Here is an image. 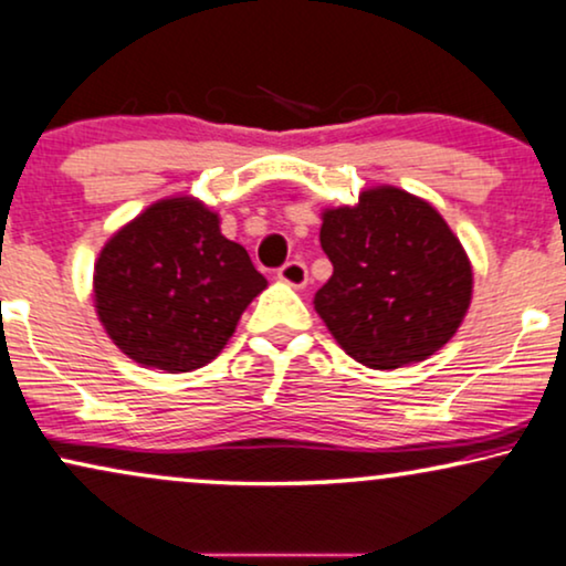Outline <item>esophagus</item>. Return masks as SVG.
Returning a JSON list of instances; mask_svg holds the SVG:
<instances>
[{"label": "esophagus", "mask_w": 566, "mask_h": 566, "mask_svg": "<svg viewBox=\"0 0 566 566\" xmlns=\"http://www.w3.org/2000/svg\"><path fill=\"white\" fill-rule=\"evenodd\" d=\"M277 277H281L283 283L293 285V289H304V285L310 283V270H306V265L301 260H291L277 270Z\"/></svg>", "instance_id": "esophagus-1"}]
</instances>
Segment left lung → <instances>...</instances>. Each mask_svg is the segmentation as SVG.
<instances>
[{
	"label": "left lung",
	"mask_w": 566,
	"mask_h": 566,
	"mask_svg": "<svg viewBox=\"0 0 566 566\" xmlns=\"http://www.w3.org/2000/svg\"><path fill=\"white\" fill-rule=\"evenodd\" d=\"M319 244L333 275L314 310L340 348L369 369L437 354L471 306L465 249L429 202L377 187L354 208L325 210Z\"/></svg>",
	"instance_id": "1"
}]
</instances>
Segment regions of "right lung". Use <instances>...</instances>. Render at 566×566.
<instances>
[{
    "label": "right lung",
    "instance_id": "add662e5",
    "mask_svg": "<svg viewBox=\"0 0 566 566\" xmlns=\"http://www.w3.org/2000/svg\"><path fill=\"white\" fill-rule=\"evenodd\" d=\"M202 202L150 205L95 262V310L132 361L168 374L210 364L268 281Z\"/></svg>",
    "mask_w": 566,
    "mask_h": 566
}]
</instances>
